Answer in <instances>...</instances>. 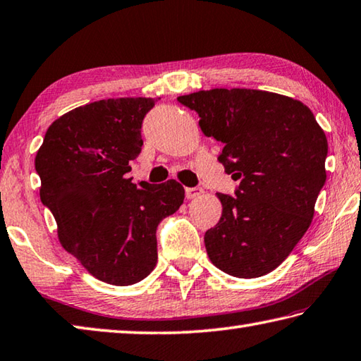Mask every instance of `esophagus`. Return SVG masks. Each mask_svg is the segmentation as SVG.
<instances>
[{
    "label": "esophagus",
    "mask_w": 361,
    "mask_h": 361,
    "mask_svg": "<svg viewBox=\"0 0 361 361\" xmlns=\"http://www.w3.org/2000/svg\"><path fill=\"white\" fill-rule=\"evenodd\" d=\"M185 194H186V199L191 200V199H195V197H199V195H202L203 189L202 188H186Z\"/></svg>",
    "instance_id": "esophagus-1"
}]
</instances>
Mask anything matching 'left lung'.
<instances>
[{"instance_id": "1", "label": "left lung", "mask_w": 361, "mask_h": 361, "mask_svg": "<svg viewBox=\"0 0 361 361\" xmlns=\"http://www.w3.org/2000/svg\"><path fill=\"white\" fill-rule=\"evenodd\" d=\"M178 101L224 145L218 161L240 181L235 197L218 194L222 214L205 232L208 257L231 276H264L311 226L326 180L325 133L303 102L270 91L214 88Z\"/></svg>"}]
</instances>
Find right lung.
Here are the masks:
<instances>
[{
	"mask_svg": "<svg viewBox=\"0 0 361 361\" xmlns=\"http://www.w3.org/2000/svg\"><path fill=\"white\" fill-rule=\"evenodd\" d=\"M156 101L118 97L71 110L50 124L35 159L61 246L107 284H135L154 270L156 228L185 200L175 180L137 186L124 176Z\"/></svg>",
	"mask_w": 361,
	"mask_h": 361,
	"instance_id": "add662e5",
	"label": "right lung"
}]
</instances>
